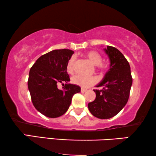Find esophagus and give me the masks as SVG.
Wrapping results in <instances>:
<instances>
[{
	"instance_id": "34e87169",
	"label": "esophagus",
	"mask_w": 156,
	"mask_h": 156,
	"mask_svg": "<svg viewBox=\"0 0 156 156\" xmlns=\"http://www.w3.org/2000/svg\"><path fill=\"white\" fill-rule=\"evenodd\" d=\"M87 91V89H84V88H82V89H81V92H82V93L86 92Z\"/></svg>"
}]
</instances>
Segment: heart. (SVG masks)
I'll use <instances>...</instances> for the list:
<instances>
[{"mask_svg":"<svg viewBox=\"0 0 156 156\" xmlns=\"http://www.w3.org/2000/svg\"><path fill=\"white\" fill-rule=\"evenodd\" d=\"M85 57L93 64L94 65L97 66V69L101 72L106 71L108 69V66L106 64L102 62V57L97 51L91 50L87 52L84 54ZM74 58L71 57L68 61L67 65V70L68 73H72L74 70ZM72 82L78 86L82 87H89L95 84L97 82V79L95 76H85L82 75H76L72 78Z\"/></svg>","mask_w":156,"mask_h":156,"instance_id":"obj_1","label":"heart"}]
</instances>
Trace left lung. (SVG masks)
Instances as JSON below:
<instances>
[{
    "mask_svg": "<svg viewBox=\"0 0 156 156\" xmlns=\"http://www.w3.org/2000/svg\"><path fill=\"white\" fill-rule=\"evenodd\" d=\"M104 51L110 60V68L94 89L96 99L88 104L89 112L101 119L116 116L126 104L132 85V76L129 62L118 49L107 46Z\"/></svg>",
    "mask_w": 156,
    "mask_h": 156,
    "instance_id": "left-lung-1",
    "label": "left lung"
}]
</instances>
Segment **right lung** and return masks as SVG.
<instances>
[{
    "label": "right lung",
    "mask_w": 156,
    "mask_h": 156,
    "mask_svg": "<svg viewBox=\"0 0 156 156\" xmlns=\"http://www.w3.org/2000/svg\"><path fill=\"white\" fill-rule=\"evenodd\" d=\"M72 50H55L39 57L29 72L27 85L34 106L49 118H57L65 114L74 94L80 92L77 85L68 84L70 79L67 65ZM66 83L62 90L57 84Z\"/></svg>",
    "instance_id": "right-lung-1"
}]
</instances>
